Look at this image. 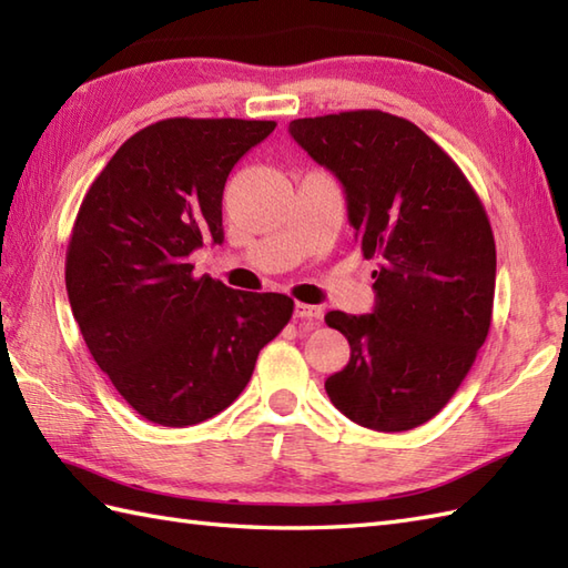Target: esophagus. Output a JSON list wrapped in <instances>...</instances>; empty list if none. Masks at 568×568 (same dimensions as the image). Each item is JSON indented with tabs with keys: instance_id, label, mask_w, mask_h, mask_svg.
Here are the masks:
<instances>
[{
	"instance_id": "esophagus-1",
	"label": "esophagus",
	"mask_w": 568,
	"mask_h": 568,
	"mask_svg": "<svg viewBox=\"0 0 568 568\" xmlns=\"http://www.w3.org/2000/svg\"><path fill=\"white\" fill-rule=\"evenodd\" d=\"M322 307L317 305H305V303H297L295 305V317L297 320H310V322H320L322 320Z\"/></svg>"
}]
</instances>
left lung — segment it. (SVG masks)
<instances>
[{"mask_svg": "<svg viewBox=\"0 0 568 568\" xmlns=\"http://www.w3.org/2000/svg\"><path fill=\"white\" fill-rule=\"evenodd\" d=\"M291 136L339 180L373 271L371 315L327 312L352 356L324 381L361 427L405 432L452 400L484 346L496 295L488 214L449 155L407 119L381 110L295 119Z\"/></svg>", "mask_w": 568, "mask_h": 568, "instance_id": "obj_1", "label": "left lung"}]
</instances>
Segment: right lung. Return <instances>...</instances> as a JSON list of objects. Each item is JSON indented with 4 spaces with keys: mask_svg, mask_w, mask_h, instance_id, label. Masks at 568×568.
I'll return each mask as SVG.
<instances>
[{
    "mask_svg": "<svg viewBox=\"0 0 568 568\" xmlns=\"http://www.w3.org/2000/svg\"><path fill=\"white\" fill-rule=\"evenodd\" d=\"M273 129L163 119L119 146L80 204L65 256L72 317L119 395L155 425L220 415L293 317L287 295L232 291L187 263L224 241L226 178Z\"/></svg>",
    "mask_w": 568,
    "mask_h": 568,
    "instance_id": "right-lung-1",
    "label": "right lung"
}]
</instances>
